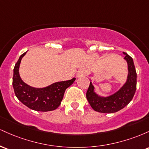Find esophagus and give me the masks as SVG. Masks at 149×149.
Wrapping results in <instances>:
<instances>
[{
  "label": "esophagus",
  "instance_id": "1",
  "mask_svg": "<svg viewBox=\"0 0 149 149\" xmlns=\"http://www.w3.org/2000/svg\"><path fill=\"white\" fill-rule=\"evenodd\" d=\"M85 75H86V71H85V70L83 69L78 70V73H77V76L78 77H83L85 76Z\"/></svg>",
  "mask_w": 149,
  "mask_h": 149
}]
</instances>
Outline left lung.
Instances as JSON below:
<instances>
[{
  "instance_id": "8db88e82",
  "label": "left lung",
  "mask_w": 149,
  "mask_h": 149,
  "mask_svg": "<svg viewBox=\"0 0 149 149\" xmlns=\"http://www.w3.org/2000/svg\"><path fill=\"white\" fill-rule=\"evenodd\" d=\"M124 59L127 63L128 75L126 83L118 92L109 97L99 96L94 91L95 88L90 82L86 97L89 104L95 111L111 113L118 111L127 105L134 97L136 89V72L132 58L127 53Z\"/></svg>"
}]
</instances>
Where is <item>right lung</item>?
<instances>
[{"mask_svg": "<svg viewBox=\"0 0 149 149\" xmlns=\"http://www.w3.org/2000/svg\"><path fill=\"white\" fill-rule=\"evenodd\" d=\"M23 53L15 64L13 85L17 99L27 107L38 111H50L59 107L62 101L66 89L72 85L76 78L66 81L57 82L42 88H36L26 84L20 78L19 69Z\"/></svg>", "mask_w": 149, "mask_h": 149, "instance_id": "1", "label": "right lung"}]
</instances>
